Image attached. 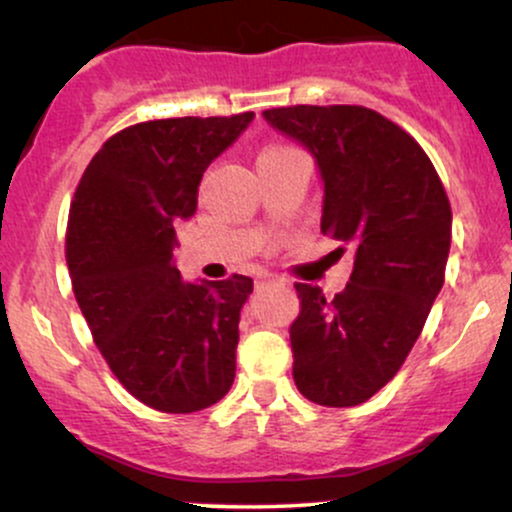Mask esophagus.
<instances>
[{"label":"esophagus","mask_w":512,"mask_h":512,"mask_svg":"<svg viewBox=\"0 0 512 512\" xmlns=\"http://www.w3.org/2000/svg\"><path fill=\"white\" fill-rule=\"evenodd\" d=\"M274 281H279V279H276V276H262V279L260 281H257V286H264V284H274Z\"/></svg>","instance_id":"34e87169"}]
</instances>
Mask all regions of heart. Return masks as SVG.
I'll return each mask as SVG.
<instances>
[{"instance_id": "obj_1", "label": "heart", "mask_w": 512, "mask_h": 512, "mask_svg": "<svg viewBox=\"0 0 512 512\" xmlns=\"http://www.w3.org/2000/svg\"><path fill=\"white\" fill-rule=\"evenodd\" d=\"M274 151H284V149H269V151H264V154H274Z\"/></svg>"}]
</instances>
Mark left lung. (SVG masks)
Returning a JSON list of instances; mask_svg holds the SVG:
<instances>
[{
	"label": "left lung",
	"instance_id": "8db88e82",
	"mask_svg": "<svg viewBox=\"0 0 512 512\" xmlns=\"http://www.w3.org/2000/svg\"><path fill=\"white\" fill-rule=\"evenodd\" d=\"M262 117L315 158L322 233L354 250V272L334 298L296 284L293 380L310 402L356 407L395 378L443 289L448 195L424 149L375 110L293 105Z\"/></svg>",
	"mask_w": 512,
	"mask_h": 512
}]
</instances>
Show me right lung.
Returning <instances> with one entry per match:
<instances>
[{
	"label": "right lung",
	"mask_w": 512,
	"mask_h": 512,
	"mask_svg": "<svg viewBox=\"0 0 512 512\" xmlns=\"http://www.w3.org/2000/svg\"><path fill=\"white\" fill-rule=\"evenodd\" d=\"M252 117H175L122 129L91 158L69 209V276L93 342L127 392L166 414L211 407L236 378L252 279L185 281L173 248L175 226L197 211L204 170Z\"/></svg>",
	"instance_id": "obj_1"
}]
</instances>
